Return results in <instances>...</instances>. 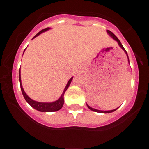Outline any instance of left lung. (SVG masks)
Segmentation results:
<instances>
[{"instance_id": "1", "label": "left lung", "mask_w": 149, "mask_h": 149, "mask_svg": "<svg viewBox=\"0 0 149 149\" xmlns=\"http://www.w3.org/2000/svg\"><path fill=\"white\" fill-rule=\"evenodd\" d=\"M107 33H108V34H109V35H110V37H112V38H113L114 40H115V41H117V42H118V45H119V46L120 47L122 48V49H123V50H124V52H125L126 55H127V59H128V62H129V58H128V55H127V52H126V50H125V48L123 47V45L121 44L120 41V40H118V37H117L116 36H115V34H114L112 32V31H109V30H107ZM86 105H87V107H88V109H91V110L94 111V112H100V113H110V112H115V111L116 110V109H118V108H116V109H112V110H108V111H102V110H99V109H94V108H92V107H90V106H88V105L87 104H86Z\"/></svg>"}]
</instances>
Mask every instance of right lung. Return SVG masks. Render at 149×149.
<instances>
[{
	"label": "right lung",
	"mask_w": 149,
	"mask_h": 149,
	"mask_svg": "<svg viewBox=\"0 0 149 149\" xmlns=\"http://www.w3.org/2000/svg\"><path fill=\"white\" fill-rule=\"evenodd\" d=\"M48 29H49V28H45L44 29L41 30L40 31H39L32 39L35 38L36 37H37L38 35H40V34H42L44 31H47ZM19 81H20V86H21V90H22V94H23L25 100L27 102V103L30 105L31 107H32L33 108H34L37 110L40 111V112H55V111H58L62 108L63 105L64 104V94H65V91L68 89V86H70V83H71L72 80H73V77L70 78V80L68 81V82L67 83L65 88H64V91L63 92L61 97L58 99V100L55 102H36L34 100H31V98L28 97L27 94L25 93L23 87L22 85V81H21V71L19 70Z\"/></svg>",
	"instance_id": "right-lung-1"
}]
</instances>
